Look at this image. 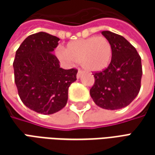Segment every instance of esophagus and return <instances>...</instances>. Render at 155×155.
Returning a JSON list of instances; mask_svg holds the SVG:
<instances>
[{"instance_id": "obj_1", "label": "esophagus", "mask_w": 155, "mask_h": 155, "mask_svg": "<svg viewBox=\"0 0 155 155\" xmlns=\"http://www.w3.org/2000/svg\"><path fill=\"white\" fill-rule=\"evenodd\" d=\"M83 73H84V72L81 71V70H79V71H78L77 74H76V77H77L78 79H79V78H81V76L82 75V74H83Z\"/></svg>"}]
</instances>
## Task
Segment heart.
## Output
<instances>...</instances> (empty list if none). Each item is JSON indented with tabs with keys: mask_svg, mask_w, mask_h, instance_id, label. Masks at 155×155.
I'll use <instances>...</instances> for the list:
<instances>
[{
	"mask_svg": "<svg viewBox=\"0 0 155 155\" xmlns=\"http://www.w3.org/2000/svg\"><path fill=\"white\" fill-rule=\"evenodd\" d=\"M112 45L104 36H92L68 43L65 49L59 47L57 57L65 63H81L89 71H100L107 67L112 58Z\"/></svg>",
	"mask_w": 155,
	"mask_h": 155,
	"instance_id": "heart-1",
	"label": "heart"
}]
</instances>
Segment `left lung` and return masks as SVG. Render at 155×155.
<instances>
[{"label":"left lung","instance_id":"8db88e82","mask_svg":"<svg viewBox=\"0 0 155 155\" xmlns=\"http://www.w3.org/2000/svg\"><path fill=\"white\" fill-rule=\"evenodd\" d=\"M112 45L109 66L94 72V84L90 94L98 106L105 110L125 107L135 99L141 87L142 64L136 49L122 35L101 32Z\"/></svg>","mask_w":155,"mask_h":155}]
</instances>
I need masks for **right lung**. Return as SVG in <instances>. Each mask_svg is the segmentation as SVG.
<instances>
[{"instance_id":"1","label":"right lung","mask_w":155,"mask_h":155,"mask_svg":"<svg viewBox=\"0 0 155 155\" xmlns=\"http://www.w3.org/2000/svg\"><path fill=\"white\" fill-rule=\"evenodd\" d=\"M60 39L39 32L25 39L15 52L13 67L21 100L37 113L51 114L65 106L68 89L76 81L78 70L60 68L52 54Z\"/></svg>"}]
</instances>
